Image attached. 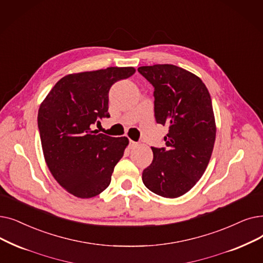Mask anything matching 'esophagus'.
Returning a JSON list of instances; mask_svg holds the SVG:
<instances>
[{
    "label": "esophagus",
    "instance_id": "1",
    "mask_svg": "<svg viewBox=\"0 0 263 263\" xmlns=\"http://www.w3.org/2000/svg\"><path fill=\"white\" fill-rule=\"evenodd\" d=\"M136 146H138V143L132 141V140L129 141V148H130V149H133V148H135Z\"/></svg>",
    "mask_w": 263,
    "mask_h": 263
}]
</instances>
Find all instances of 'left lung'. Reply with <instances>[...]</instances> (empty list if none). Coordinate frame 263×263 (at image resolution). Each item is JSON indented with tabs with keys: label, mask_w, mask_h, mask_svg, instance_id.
I'll use <instances>...</instances> for the list:
<instances>
[{
	"label": "left lung",
	"mask_w": 263,
	"mask_h": 263,
	"mask_svg": "<svg viewBox=\"0 0 263 263\" xmlns=\"http://www.w3.org/2000/svg\"><path fill=\"white\" fill-rule=\"evenodd\" d=\"M154 88L155 118L166 125L165 147H152L144 185L158 196L178 198L202 177L213 153L216 124L209 90L201 79L173 64L138 68Z\"/></svg>",
	"instance_id": "8db88e82"
}]
</instances>
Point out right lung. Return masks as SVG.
<instances>
[{
  "label": "right lung",
  "instance_id": "obj_1",
  "mask_svg": "<svg viewBox=\"0 0 263 263\" xmlns=\"http://www.w3.org/2000/svg\"><path fill=\"white\" fill-rule=\"evenodd\" d=\"M134 73L132 66H111L66 75L42 102L37 123L45 161L60 186L77 198L96 197L109 186L129 144L125 136L98 134L91 127L109 117L110 87Z\"/></svg>",
  "mask_w": 263,
  "mask_h": 263
}]
</instances>
